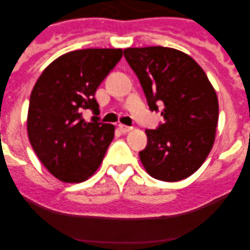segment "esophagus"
<instances>
[{
	"mask_svg": "<svg viewBox=\"0 0 250 250\" xmlns=\"http://www.w3.org/2000/svg\"><path fill=\"white\" fill-rule=\"evenodd\" d=\"M118 128H120V130L122 133H128L132 130V127H128V125H118Z\"/></svg>",
	"mask_w": 250,
	"mask_h": 250,
	"instance_id": "1",
	"label": "esophagus"
}]
</instances>
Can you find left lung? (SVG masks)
<instances>
[{
  "instance_id": "1",
  "label": "left lung",
  "mask_w": 250,
  "mask_h": 250,
  "mask_svg": "<svg viewBox=\"0 0 250 250\" xmlns=\"http://www.w3.org/2000/svg\"><path fill=\"white\" fill-rule=\"evenodd\" d=\"M123 53L150 110L162 106L163 123L145 130L147 145L139 152L144 168L157 180L188 178L215 140L219 103L213 85L190 55L174 48H127Z\"/></svg>"
}]
</instances>
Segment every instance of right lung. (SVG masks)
<instances>
[{
	"mask_svg": "<svg viewBox=\"0 0 250 250\" xmlns=\"http://www.w3.org/2000/svg\"><path fill=\"white\" fill-rule=\"evenodd\" d=\"M122 58V49L89 48L50 62L30 95L27 134L44 167L64 183H81L95 173L115 137L112 125L82 118L99 112L94 94Z\"/></svg>",
	"mask_w": 250,
	"mask_h": 250,
	"instance_id": "1",
	"label": "right lung"
}]
</instances>
